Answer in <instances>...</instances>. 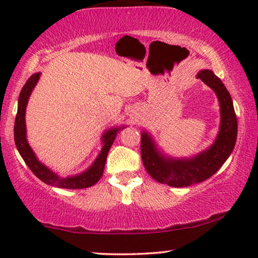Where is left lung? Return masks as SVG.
Here are the masks:
<instances>
[{
  "mask_svg": "<svg viewBox=\"0 0 258 258\" xmlns=\"http://www.w3.org/2000/svg\"><path fill=\"white\" fill-rule=\"evenodd\" d=\"M197 77L217 95L221 107V125L213 146L191 158L165 157L157 150L147 132L141 136V156L143 165L155 181L176 188L203 182L220 169L231 151L237 137V118L230 94L211 70H201Z\"/></svg>",
  "mask_w": 258,
  "mask_h": 258,
  "instance_id": "obj_1",
  "label": "left lung"
}]
</instances>
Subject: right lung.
I'll return each mask as SVG.
<instances>
[{"mask_svg": "<svg viewBox=\"0 0 258 258\" xmlns=\"http://www.w3.org/2000/svg\"><path fill=\"white\" fill-rule=\"evenodd\" d=\"M40 73L34 74L29 79L27 80L26 84H24L22 90L20 93L19 97V107H17V114L15 118V126H14V139H15V144L17 150L21 156H22L23 161L26 162V164L29 167L31 171L41 179L42 182L47 183L49 185L57 186V188H64V189H83V188H89V186L94 185L95 183L98 182V179L102 177L104 170L105 161H107V156L109 150L114 143V140L116 139L118 130L121 128H112L107 130L102 136V142H103V147L100 155H98L96 160L93 164L90 165V168L88 170L83 171L82 174L70 176V177L63 178L59 177L52 172L50 169L45 167L44 164H42L40 161L37 160V157L35 156L34 151L31 150L27 141L26 135V108L28 100L31 91L36 86L38 79H40Z\"/></svg>", "mask_w": 258, "mask_h": 258, "instance_id": "1", "label": "right lung"}]
</instances>
